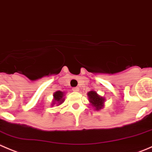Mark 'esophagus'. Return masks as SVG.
I'll list each match as a JSON object with an SVG mask.
<instances>
[{
  "label": "esophagus",
  "mask_w": 152,
  "mask_h": 152,
  "mask_svg": "<svg viewBox=\"0 0 152 152\" xmlns=\"http://www.w3.org/2000/svg\"><path fill=\"white\" fill-rule=\"evenodd\" d=\"M79 90V88H77V87H74V88H72V91H74V92H78Z\"/></svg>",
  "instance_id": "obj_1"
}]
</instances>
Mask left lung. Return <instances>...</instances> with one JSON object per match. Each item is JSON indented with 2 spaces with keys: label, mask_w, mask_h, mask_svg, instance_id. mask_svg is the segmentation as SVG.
Returning a JSON list of instances; mask_svg holds the SVG:
<instances>
[{
  "label": "left lung",
  "mask_w": 152,
  "mask_h": 152,
  "mask_svg": "<svg viewBox=\"0 0 152 152\" xmlns=\"http://www.w3.org/2000/svg\"><path fill=\"white\" fill-rule=\"evenodd\" d=\"M87 95L88 97V101H89L90 105L94 108V110L99 111L104 107L105 103V97L99 95L97 91L91 90L87 93Z\"/></svg>",
  "instance_id": "obj_1"
}]
</instances>
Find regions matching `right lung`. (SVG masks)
<instances>
[{
  "mask_svg": "<svg viewBox=\"0 0 152 152\" xmlns=\"http://www.w3.org/2000/svg\"><path fill=\"white\" fill-rule=\"evenodd\" d=\"M64 92L61 91H55L53 94V101H52V106H55V105H57V106H60L61 104H62L64 102Z\"/></svg>",
  "mask_w": 152,
  "mask_h": 152,
  "instance_id": "right-lung-1",
  "label": "right lung"
}]
</instances>
